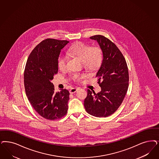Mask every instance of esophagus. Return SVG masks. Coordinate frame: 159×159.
<instances>
[{
	"mask_svg": "<svg viewBox=\"0 0 159 159\" xmlns=\"http://www.w3.org/2000/svg\"><path fill=\"white\" fill-rule=\"evenodd\" d=\"M77 89H78V88H71V89L70 90V93L71 94L75 93L77 90Z\"/></svg>",
	"mask_w": 159,
	"mask_h": 159,
	"instance_id": "1",
	"label": "esophagus"
}]
</instances>
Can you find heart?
<instances>
[{
	"mask_svg": "<svg viewBox=\"0 0 159 159\" xmlns=\"http://www.w3.org/2000/svg\"><path fill=\"white\" fill-rule=\"evenodd\" d=\"M71 56L76 57L83 61L84 67L89 70H94L99 67L103 60V51L99 46L92 47L88 44L77 42L69 50ZM67 58L65 56L60 55L57 59V66L60 70L66 68ZM84 77L83 75L75 74L73 78L76 81H80Z\"/></svg>",
	"mask_w": 159,
	"mask_h": 159,
	"instance_id": "obj_1",
	"label": "heart"
}]
</instances>
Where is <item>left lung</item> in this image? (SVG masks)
I'll list each match as a JSON object with an SVG mask.
<instances>
[{"label":"left lung","mask_w":159,"mask_h":159,"mask_svg":"<svg viewBox=\"0 0 159 159\" xmlns=\"http://www.w3.org/2000/svg\"><path fill=\"white\" fill-rule=\"evenodd\" d=\"M90 38L96 40L103 51V60L96 76L101 91L96 94L88 89L84 106L89 114L106 117L115 112L126 96L129 80L128 68L120 50L109 39L102 35Z\"/></svg>","instance_id":"left-lung-1"}]
</instances>
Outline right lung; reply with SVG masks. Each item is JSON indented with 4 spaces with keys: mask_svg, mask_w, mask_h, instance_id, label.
<instances>
[{
    "mask_svg": "<svg viewBox=\"0 0 159 159\" xmlns=\"http://www.w3.org/2000/svg\"><path fill=\"white\" fill-rule=\"evenodd\" d=\"M69 42L47 39L38 44L28 57L24 72V84L28 100L34 109L50 120L61 119L68 109L69 92H55L51 83L58 72L57 59L61 50Z\"/></svg>",
    "mask_w": 159,
    "mask_h": 159,
    "instance_id": "1",
    "label": "right lung"
}]
</instances>
